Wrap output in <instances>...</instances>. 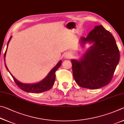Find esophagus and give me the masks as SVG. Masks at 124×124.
<instances>
[{
    "mask_svg": "<svg viewBox=\"0 0 124 124\" xmlns=\"http://www.w3.org/2000/svg\"><path fill=\"white\" fill-rule=\"evenodd\" d=\"M71 54H70V53H67V54H66V55H65V58H66V59H70L71 58Z\"/></svg>",
    "mask_w": 124,
    "mask_h": 124,
    "instance_id": "esophagus-1",
    "label": "esophagus"
}]
</instances>
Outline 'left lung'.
I'll list each match as a JSON object with an SVG mask.
<instances>
[{
  "mask_svg": "<svg viewBox=\"0 0 124 124\" xmlns=\"http://www.w3.org/2000/svg\"><path fill=\"white\" fill-rule=\"evenodd\" d=\"M86 42L94 44L80 60H71L73 75L81 87L96 89L111 81L120 53L113 36L101 25L81 38L82 45Z\"/></svg>",
  "mask_w": 124,
  "mask_h": 124,
  "instance_id": "obj_1",
  "label": "left lung"
}]
</instances>
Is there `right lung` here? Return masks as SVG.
<instances>
[{"mask_svg":"<svg viewBox=\"0 0 124 124\" xmlns=\"http://www.w3.org/2000/svg\"><path fill=\"white\" fill-rule=\"evenodd\" d=\"M11 37H10V38L8 40V42L7 45V48L8 46V44L9 43L10 39H11ZM7 48H6V51L4 53V61H5V57L6 55V51H7ZM5 67L8 71L9 72L8 69L6 66V64ZM62 65V61H60L56 65V66L52 69V70L50 71V72L48 73V75H47V76L45 78V79H43L42 81H41L40 82L35 83V84H24L22 83L21 82L17 81V80L13 76L10 72V73L13 79H14L15 83L16 84V85L18 86V87L21 89L23 91H25L26 92L28 93H40L46 92V91L49 90L51 89V88L53 86L54 84V82H55V72L56 71L58 70V69Z\"/></svg>","mask_w":124,"mask_h":124,"instance_id":"right-lung-1","label":"right lung"}]
</instances>
